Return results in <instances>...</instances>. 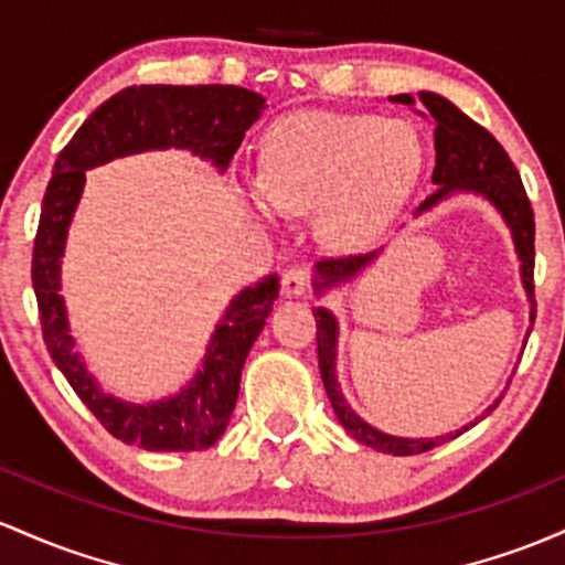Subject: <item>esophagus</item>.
Segmentation results:
<instances>
[{
    "instance_id": "obj_1",
    "label": "esophagus",
    "mask_w": 565,
    "mask_h": 565,
    "mask_svg": "<svg viewBox=\"0 0 565 565\" xmlns=\"http://www.w3.org/2000/svg\"><path fill=\"white\" fill-rule=\"evenodd\" d=\"M308 284H311V270L297 265L281 276V292L284 297H302L308 292Z\"/></svg>"
}]
</instances>
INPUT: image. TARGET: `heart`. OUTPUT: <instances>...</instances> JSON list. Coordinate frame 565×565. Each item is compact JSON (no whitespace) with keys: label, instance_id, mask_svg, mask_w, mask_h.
Wrapping results in <instances>:
<instances>
[{"label":"heart","instance_id":"obj_1","mask_svg":"<svg viewBox=\"0 0 565 565\" xmlns=\"http://www.w3.org/2000/svg\"><path fill=\"white\" fill-rule=\"evenodd\" d=\"M424 169L413 126L377 115L297 111L273 122L259 177L244 179L263 216L306 214L327 246L356 252L386 233Z\"/></svg>","mask_w":565,"mask_h":565}]
</instances>
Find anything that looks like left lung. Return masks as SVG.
Segmentation results:
<instances>
[{
	"label": "left lung",
	"mask_w": 565,
	"mask_h": 565,
	"mask_svg": "<svg viewBox=\"0 0 565 565\" xmlns=\"http://www.w3.org/2000/svg\"><path fill=\"white\" fill-rule=\"evenodd\" d=\"M392 102L407 104V107H415V104H418L411 93L392 96ZM420 104H424L426 115H429L434 122V152L437 154H434L431 182L437 190L415 209V216L431 212L434 206L448 201L450 195H458V192H472V195H480L482 201L491 203L501 220H504V225L510 227L514 254H518L520 259V284H523L525 297H529L531 302V324H534V212H531V203L529 198H525L520 173L514 171L504 147H501L486 128L477 126L472 117L463 115L454 102H448V98L439 96V93L424 90L420 93ZM381 254L383 249L359 254V257L321 259L313 268V292L321 297L327 289H338L340 284L353 281V278H356L364 268H370ZM313 316L316 345H319V370L321 381H324V392L330 396V405L340 424H343V429L349 431L356 443L367 445V448L392 456L424 454V450L437 448V445L448 443V439L458 437L461 431L472 429L482 415H488L495 405H499V399H495L486 413L477 415L472 424L461 426V429L450 434H439V437H396V434L375 429L373 424H367L362 415L353 411L338 383V319H334V313L327 311L324 306L313 308Z\"/></svg>",
	"instance_id": "1"
}]
</instances>
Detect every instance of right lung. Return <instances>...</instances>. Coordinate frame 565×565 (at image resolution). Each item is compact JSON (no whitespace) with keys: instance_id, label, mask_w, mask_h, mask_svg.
Returning <instances> with one entry per match:
<instances>
[{"instance_id":"right-lung-1","label":"right lung","mask_w":565,"mask_h":565,"mask_svg":"<svg viewBox=\"0 0 565 565\" xmlns=\"http://www.w3.org/2000/svg\"><path fill=\"white\" fill-rule=\"evenodd\" d=\"M263 109L265 98L259 93L235 85H131L93 111L55 160L31 259L42 334L55 367L70 381L74 394L120 443L158 454L212 448L231 424L241 370L273 311L278 276H265L233 297L216 321L201 367L177 394L145 405L107 394L74 349L61 295V259L72 216L83 198L85 171L126 154L173 147L209 160L225 173L244 134L259 120Z\"/></svg>"}]
</instances>
